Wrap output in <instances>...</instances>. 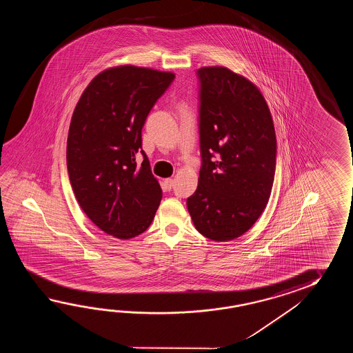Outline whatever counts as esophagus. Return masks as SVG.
<instances>
[{"label": "esophagus", "mask_w": 353, "mask_h": 353, "mask_svg": "<svg viewBox=\"0 0 353 353\" xmlns=\"http://www.w3.org/2000/svg\"><path fill=\"white\" fill-rule=\"evenodd\" d=\"M165 188L166 190H172L174 187V180L173 179H166L165 181Z\"/></svg>", "instance_id": "esophagus-1"}]
</instances>
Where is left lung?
Instances as JSON below:
<instances>
[{
	"mask_svg": "<svg viewBox=\"0 0 353 353\" xmlns=\"http://www.w3.org/2000/svg\"><path fill=\"white\" fill-rule=\"evenodd\" d=\"M202 165L187 199L195 228L210 240H234L261 216L276 168L270 110L255 84L223 67L196 70Z\"/></svg>",
	"mask_w": 353,
	"mask_h": 353,
	"instance_id": "1",
	"label": "left lung"
}]
</instances>
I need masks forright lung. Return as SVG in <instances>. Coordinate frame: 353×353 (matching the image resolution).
<instances>
[{"label": "right lung", "instance_id": "1", "mask_svg": "<svg viewBox=\"0 0 353 353\" xmlns=\"http://www.w3.org/2000/svg\"><path fill=\"white\" fill-rule=\"evenodd\" d=\"M174 78L134 65L107 69L88 84L72 116L67 168L75 198L98 228L117 239L145 232L161 201L141 131Z\"/></svg>", "mask_w": 353, "mask_h": 353}]
</instances>
